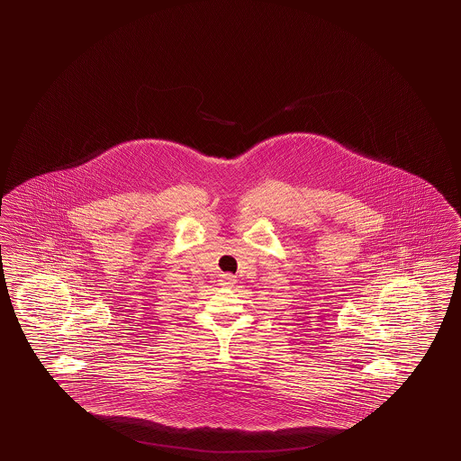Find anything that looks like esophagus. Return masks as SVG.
Listing matches in <instances>:
<instances>
[{
	"label": "esophagus",
	"instance_id": "1",
	"mask_svg": "<svg viewBox=\"0 0 461 461\" xmlns=\"http://www.w3.org/2000/svg\"><path fill=\"white\" fill-rule=\"evenodd\" d=\"M219 285L222 287H232V285H237V279H235L234 275L226 273V275H221V277H219Z\"/></svg>",
	"mask_w": 461,
	"mask_h": 461
}]
</instances>
